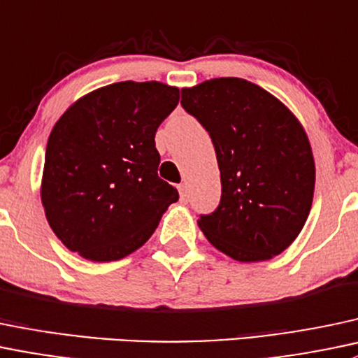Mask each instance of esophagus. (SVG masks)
I'll use <instances>...</instances> for the list:
<instances>
[{"mask_svg": "<svg viewBox=\"0 0 358 358\" xmlns=\"http://www.w3.org/2000/svg\"><path fill=\"white\" fill-rule=\"evenodd\" d=\"M178 192H180V201L182 202L189 201V189H187L185 183H182V185L178 187Z\"/></svg>", "mask_w": 358, "mask_h": 358, "instance_id": "obj_1", "label": "esophagus"}]
</instances>
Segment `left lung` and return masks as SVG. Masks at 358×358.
<instances>
[{
  "label": "left lung",
  "mask_w": 358,
  "mask_h": 358,
  "mask_svg": "<svg viewBox=\"0 0 358 358\" xmlns=\"http://www.w3.org/2000/svg\"><path fill=\"white\" fill-rule=\"evenodd\" d=\"M182 104L209 131L221 173L220 206L199 217V228L238 262L281 254L314 199L315 163L302 123L276 96L238 77L183 87Z\"/></svg>",
  "instance_id": "1"
}]
</instances>
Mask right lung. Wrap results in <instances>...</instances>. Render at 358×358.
<instances>
[{"mask_svg": "<svg viewBox=\"0 0 358 358\" xmlns=\"http://www.w3.org/2000/svg\"><path fill=\"white\" fill-rule=\"evenodd\" d=\"M180 89L116 82L78 97L48 138L41 202L55 235L92 262L127 257L150 238L178 190L157 176L154 135Z\"/></svg>", "mask_w": 358, "mask_h": 358, "instance_id": "1", "label": "right lung"}]
</instances>
